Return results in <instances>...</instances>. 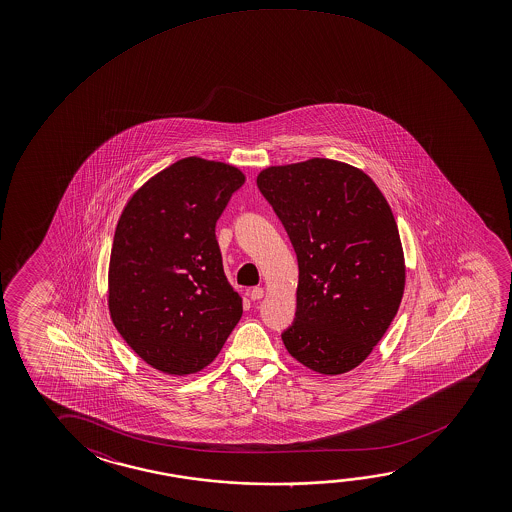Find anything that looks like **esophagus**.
I'll list each match as a JSON object with an SVG mask.
<instances>
[{
    "instance_id": "esophagus-1",
    "label": "esophagus",
    "mask_w": 512,
    "mask_h": 512,
    "mask_svg": "<svg viewBox=\"0 0 512 512\" xmlns=\"http://www.w3.org/2000/svg\"><path fill=\"white\" fill-rule=\"evenodd\" d=\"M264 289L262 287H253L252 291H250V298H252L253 302H257L260 298H264Z\"/></svg>"
}]
</instances>
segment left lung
Returning <instances> with one entry per match:
<instances>
[{
    "label": "left lung",
    "mask_w": 512,
    "mask_h": 512,
    "mask_svg": "<svg viewBox=\"0 0 512 512\" xmlns=\"http://www.w3.org/2000/svg\"><path fill=\"white\" fill-rule=\"evenodd\" d=\"M257 185L300 269L296 318L282 334L287 352L323 375L357 368L386 334L405 287L389 203L364 171L330 159L271 166Z\"/></svg>",
    "instance_id": "obj_1"
}]
</instances>
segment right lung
Listing matches in <instances>:
<instances>
[{"mask_svg": "<svg viewBox=\"0 0 512 512\" xmlns=\"http://www.w3.org/2000/svg\"><path fill=\"white\" fill-rule=\"evenodd\" d=\"M243 184L230 164L187 157L151 176L121 212L110 318L151 368L175 377L202 371L243 316L216 239V221Z\"/></svg>", "mask_w": 512, "mask_h": 512, "instance_id": "add662e5", "label": "right lung"}]
</instances>
